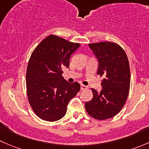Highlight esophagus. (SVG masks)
<instances>
[{
    "instance_id": "1",
    "label": "esophagus",
    "mask_w": 149,
    "mask_h": 149,
    "mask_svg": "<svg viewBox=\"0 0 149 149\" xmlns=\"http://www.w3.org/2000/svg\"><path fill=\"white\" fill-rule=\"evenodd\" d=\"M86 88H87V87L86 86L83 85V84H81V90H85V89H86Z\"/></svg>"
}]
</instances>
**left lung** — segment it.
<instances>
[{"label": "left lung", "mask_w": 149, "mask_h": 149, "mask_svg": "<svg viewBox=\"0 0 149 149\" xmlns=\"http://www.w3.org/2000/svg\"><path fill=\"white\" fill-rule=\"evenodd\" d=\"M99 61L97 75L102 77L100 92L91 88L93 98L85 103L87 113L100 120L115 116L125 104L130 89L129 61L124 49L111 42L89 44Z\"/></svg>", "instance_id": "obj_1"}]
</instances>
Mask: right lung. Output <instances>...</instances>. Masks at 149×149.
Masks as SVG:
<instances>
[{"label": "right lung", "mask_w": 149, "mask_h": 149, "mask_svg": "<svg viewBox=\"0 0 149 149\" xmlns=\"http://www.w3.org/2000/svg\"><path fill=\"white\" fill-rule=\"evenodd\" d=\"M80 44L58 36L47 37L34 49L26 69L29 102L42 120L57 121L63 118L69 101L81 88L78 82L68 83L62 76V69L69 68L70 55Z\"/></svg>", "instance_id": "right-lung-1"}]
</instances>
